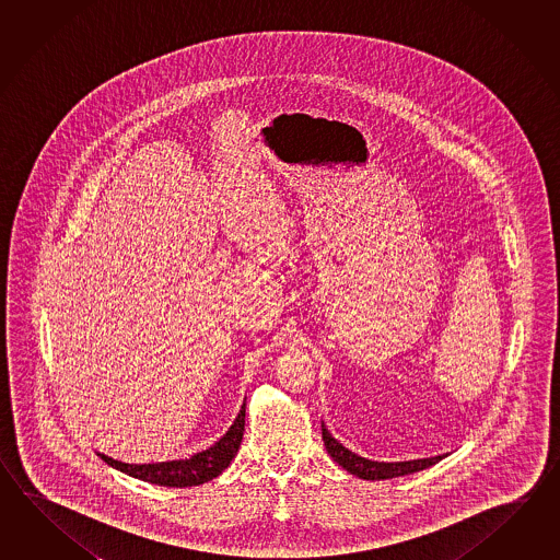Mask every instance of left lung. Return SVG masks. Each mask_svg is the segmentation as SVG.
<instances>
[{
	"instance_id": "8db88e82",
	"label": "left lung",
	"mask_w": 560,
	"mask_h": 560,
	"mask_svg": "<svg viewBox=\"0 0 560 560\" xmlns=\"http://www.w3.org/2000/svg\"><path fill=\"white\" fill-rule=\"evenodd\" d=\"M322 441L328 454L332 456L338 465L348 470L350 475L364 478V480H386V478H396V476L412 475L418 470H424L429 466L436 465L446 454L430 456V458H418V460H405V463H378V460H369L358 454L348 451L340 442L334 439L328 429L322 422Z\"/></svg>"
}]
</instances>
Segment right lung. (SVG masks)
<instances>
[{
    "instance_id": "right-lung-1",
    "label": "right lung",
    "mask_w": 560,
    "mask_h": 560,
    "mask_svg": "<svg viewBox=\"0 0 560 560\" xmlns=\"http://www.w3.org/2000/svg\"><path fill=\"white\" fill-rule=\"evenodd\" d=\"M244 417H246V402L240 408L234 424L228 429L220 441L212 444L208 451L194 454L186 460H167V463H152V465H128L109 458L106 454L97 456L119 472L140 478L143 482L158 485V487L186 488L198 487L215 476L222 475L234 456L238 453L242 434H244Z\"/></svg>"
}]
</instances>
